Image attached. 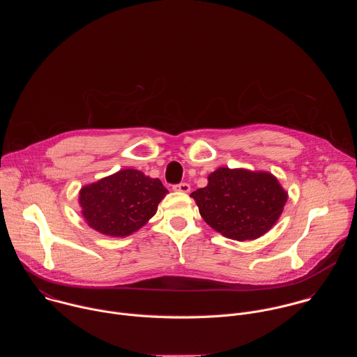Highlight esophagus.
Here are the masks:
<instances>
[{
	"instance_id": "34e87169",
	"label": "esophagus",
	"mask_w": 357,
	"mask_h": 357,
	"mask_svg": "<svg viewBox=\"0 0 357 357\" xmlns=\"http://www.w3.org/2000/svg\"><path fill=\"white\" fill-rule=\"evenodd\" d=\"M172 189H174V190H176V192L188 193V192L190 190V186H189V183H186V182H181V183H178V185H174V186H172Z\"/></svg>"
}]
</instances>
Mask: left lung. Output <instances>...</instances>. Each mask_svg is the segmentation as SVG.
I'll return each instance as SVG.
<instances>
[{
    "label": "left lung",
    "instance_id": "1",
    "mask_svg": "<svg viewBox=\"0 0 357 357\" xmlns=\"http://www.w3.org/2000/svg\"><path fill=\"white\" fill-rule=\"evenodd\" d=\"M190 196L212 229L244 241L259 238L275 225L288 193L268 172L219 168L209 175L208 186Z\"/></svg>",
    "mask_w": 357,
    "mask_h": 357
}]
</instances>
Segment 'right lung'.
Here are the masks:
<instances>
[{
	"instance_id": "right-lung-1",
	"label": "right lung",
	"mask_w": 357,
	"mask_h": 357,
	"mask_svg": "<svg viewBox=\"0 0 357 357\" xmlns=\"http://www.w3.org/2000/svg\"><path fill=\"white\" fill-rule=\"evenodd\" d=\"M167 193L160 179L137 169H123L83 186L79 203L91 229L112 237H126L157 213Z\"/></svg>"
}]
</instances>
